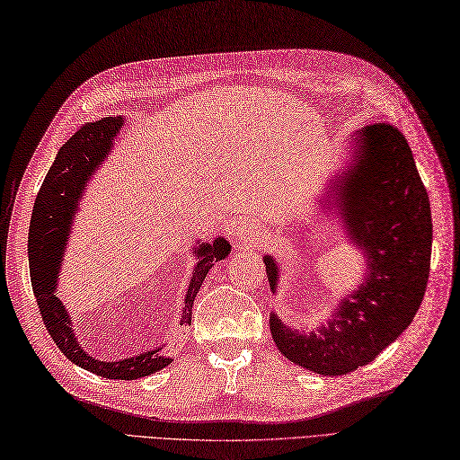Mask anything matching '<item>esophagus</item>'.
Wrapping results in <instances>:
<instances>
[{
    "label": "esophagus",
    "instance_id": "1",
    "mask_svg": "<svg viewBox=\"0 0 460 460\" xmlns=\"http://www.w3.org/2000/svg\"><path fill=\"white\" fill-rule=\"evenodd\" d=\"M261 240V235H259V232L252 228L251 225H242L240 226V230H237V242H242V243H255V242H259Z\"/></svg>",
    "mask_w": 460,
    "mask_h": 460
}]
</instances>
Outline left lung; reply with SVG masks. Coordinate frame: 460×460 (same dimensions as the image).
<instances>
[{"label": "left lung", "instance_id": "obj_1", "mask_svg": "<svg viewBox=\"0 0 460 460\" xmlns=\"http://www.w3.org/2000/svg\"><path fill=\"white\" fill-rule=\"evenodd\" d=\"M358 162L341 179L348 234L369 255V276L342 298L318 335H298L272 314L279 352L320 375H346L366 366L413 322L430 274L432 213L405 137L390 123L358 133ZM272 291L279 268L264 257Z\"/></svg>", "mask_w": 460, "mask_h": 460}]
</instances>
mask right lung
Returning a JSON list of instances; mask_svg holds the SVG:
<instances>
[{
    "label": "right lung",
    "mask_w": 460,
    "mask_h": 460,
    "mask_svg": "<svg viewBox=\"0 0 460 460\" xmlns=\"http://www.w3.org/2000/svg\"><path fill=\"white\" fill-rule=\"evenodd\" d=\"M123 123L121 116L102 118L85 123L79 128L72 138L60 148L55 162L47 172L40 188V194L31 211L30 232H28V261H30V279L34 289L36 303L41 314V320L53 337L58 350L65 354L75 366L91 373H97L106 378H121L133 381L164 369L172 359L160 356V348L145 352L135 358L121 361H99L77 344L74 339V329L70 327V315L62 306L60 298L55 295L57 288V266L60 262L62 249L68 240V226L74 217L79 196L84 192L85 182L104 162L110 148L114 145ZM230 251L225 237H217L213 243H201L198 262L190 288L184 296L182 323L192 322L194 298L208 276L213 262L223 261Z\"/></svg>",
    "instance_id": "1"
}]
</instances>
